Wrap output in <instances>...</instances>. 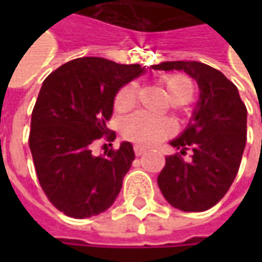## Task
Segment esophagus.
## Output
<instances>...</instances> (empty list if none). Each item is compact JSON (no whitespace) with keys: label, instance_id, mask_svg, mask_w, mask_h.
<instances>
[{"label":"esophagus","instance_id":"obj_1","mask_svg":"<svg viewBox=\"0 0 262 262\" xmlns=\"http://www.w3.org/2000/svg\"><path fill=\"white\" fill-rule=\"evenodd\" d=\"M147 151V148L141 146H136L134 147V153H136V156H141V155H144Z\"/></svg>","mask_w":262,"mask_h":262}]
</instances>
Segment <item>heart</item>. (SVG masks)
Wrapping results in <instances>:
<instances>
[{"label":"heart","instance_id":"heart-1","mask_svg":"<svg viewBox=\"0 0 262 262\" xmlns=\"http://www.w3.org/2000/svg\"><path fill=\"white\" fill-rule=\"evenodd\" d=\"M160 83L165 86L167 95L175 105L189 103L195 96V84L192 78L182 73H170L160 78ZM138 84L129 81L116 92L114 99V107L118 112L129 111L137 103ZM176 126L173 121L140 111L133 115L126 116L121 122L122 137L133 141L138 146H155L175 134Z\"/></svg>","mask_w":262,"mask_h":262}]
</instances>
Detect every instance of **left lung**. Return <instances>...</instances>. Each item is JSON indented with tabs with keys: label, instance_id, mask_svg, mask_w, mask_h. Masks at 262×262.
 I'll return each mask as SVG.
<instances>
[{
	"label": "left lung",
	"instance_id": "8db88e82",
	"mask_svg": "<svg viewBox=\"0 0 262 262\" xmlns=\"http://www.w3.org/2000/svg\"><path fill=\"white\" fill-rule=\"evenodd\" d=\"M153 70H182L201 90L194 121L170 144L181 150L166 157L157 184L170 206L206 211L225 196L235 181L247 144V106L236 86L213 67L196 61H167ZM186 149L191 161H184Z\"/></svg>",
	"mask_w": 262,
	"mask_h": 262
}]
</instances>
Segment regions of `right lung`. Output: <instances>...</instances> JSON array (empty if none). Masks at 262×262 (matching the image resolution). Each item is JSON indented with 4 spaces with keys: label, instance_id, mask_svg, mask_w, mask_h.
Masks as SVG:
<instances>
[{
    "label": "right lung",
    "instance_id": "right-lung-1",
    "mask_svg": "<svg viewBox=\"0 0 262 262\" xmlns=\"http://www.w3.org/2000/svg\"><path fill=\"white\" fill-rule=\"evenodd\" d=\"M141 73L146 68L138 64L84 56L45 78L32 112L29 147L45 195L67 216H97L119 194L136 157L131 143L107 148L103 156L92 148L100 140H115L106 122L116 92Z\"/></svg>",
    "mask_w": 262,
    "mask_h": 262
}]
</instances>
